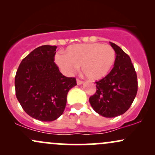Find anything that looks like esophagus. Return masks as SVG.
Returning a JSON list of instances; mask_svg holds the SVG:
<instances>
[{"mask_svg": "<svg viewBox=\"0 0 155 155\" xmlns=\"http://www.w3.org/2000/svg\"><path fill=\"white\" fill-rule=\"evenodd\" d=\"M76 82H77L78 85H80V84H81L83 83V81H82V80L79 79H76Z\"/></svg>", "mask_w": 155, "mask_h": 155, "instance_id": "34e87169", "label": "esophagus"}]
</instances>
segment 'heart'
<instances>
[{
    "label": "heart",
    "instance_id": "heart-1",
    "mask_svg": "<svg viewBox=\"0 0 155 155\" xmlns=\"http://www.w3.org/2000/svg\"><path fill=\"white\" fill-rule=\"evenodd\" d=\"M55 61L67 74H73L81 65L89 79L97 81L111 71L115 61V51L107 44H74L65 49L64 55L57 54Z\"/></svg>",
    "mask_w": 155,
    "mask_h": 155
}]
</instances>
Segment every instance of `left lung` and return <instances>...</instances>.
Here are the masks:
<instances>
[{
  "label": "left lung",
  "instance_id": "1",
  "mask_svg": "<svg viewBox=\"0 0 155 155\" xmlns=\"http://www.w3.org/2000/svg\"><path fill=\"white\" fill-rule=\"evenodd\" d=\"M110 44L116 53L114 68L104 79L95 81L96 92L89 98L92 108L105 117L125 113L138 91L137 74L129 55L117 44Z\"/></svg>",
  "mask_w": 155,
  "mask_h": 155
}]
</instances>
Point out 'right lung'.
I'll use <instances>...</instances> for the list:
<instances>
[{
  "label": "right lung",
  "mask_w": 155,
  "mask_h": 155,
  "mask_svg": "<svg viewBox=\"0 0 155 155\" xmlns=\"http://www.w3.org/2000/svg\"><path fill=\"white\" fill-rule=\"evenodd\" d=\"M56 46H41L21 62L16 73L17 98L29 116L51 122L63 114L69 90L76 85L74 77H66L54 63Z\"/></svg>",
  "instance_id": "right-lung-1"
}]
</instances>
